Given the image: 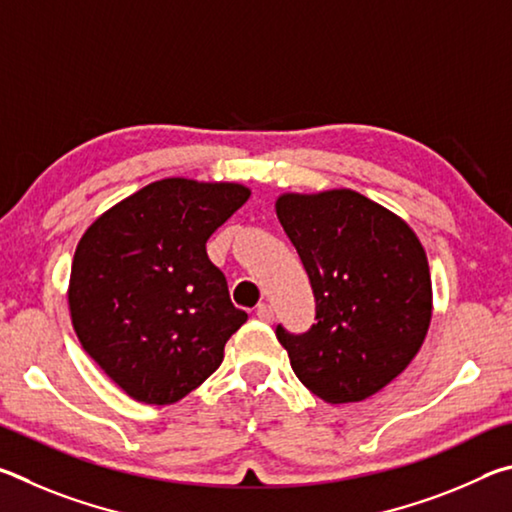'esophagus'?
Wrapping results in <instances>:
<instances>
[{"mask_svg":"<svg viewBox=\"0 0 512 512\" xmlns=\"http://www.w3.org/2000/svg\"><path fill=\"white\" fill-rule=\"evenodd\" d=\"M255 316H257L259 320H262V323H271V320H273V307L266 305V302H262V305L257 307Z\"/></svg>","mask_w":512,"mask_h":512,"instance_id":"obj_1","label":"esophagus"}]
</instances>
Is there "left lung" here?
Here are the masks:
<instances>
[{"label": "left lung", "mask_w": 512, "mask_h": 512, "mask_svg": "<svg viewBox=\"0 0 512 512\" xmlns=\"http://www.w3.org/2000/svg\"><path fill=\"white\" fill-rule=\"evenodd\" d=\"M275 212L316 298L309 332L277 325V341L320 400H366L404 372L427 336V253L406 221L352 189L282 194Z\"/></svg>", "instance_id": "left-lung-1"}]
</instances>
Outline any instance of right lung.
I'll return each mask as SVG.
<instances>
[{
  "mask_svg": "<svg viewBox=\"0 0 512 512\" xmlns=\"http://www.w3.org/2000/svg\"><path fill=\"white\" fill-rule=\"evenodd\" d=\"M248 198L237 183L164 178L81 237L67 291L74 332L133 400H183L221 366L225 343L248 320L205 250Z\"/></svg>",
  "mask_w": 512,
  "mask_h": 512,
  "instance_id": "1",
  "label": "right lung"
}]
</instances>
